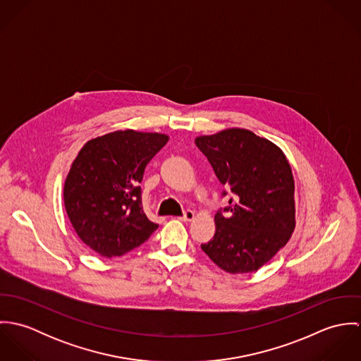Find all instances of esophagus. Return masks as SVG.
<instances>
[{
  "label": "esophagus",
  "mask_w": 361,
  "mask_h": 361,
  "mask_svg": "<svg viewBox=\"0 0 361 361\" xmlns=\"http://www.w3.org/2000/svg\"><path fill=\"white\" fill-rule=\"evenodd\" d=\"M179 219H180V221H185V222L193 221V219H195V212L190 211V209H188V211H185V214H183L182 216H179Z\"/></svg>",
  "instance_id": "34e87169"
}]
</instances>
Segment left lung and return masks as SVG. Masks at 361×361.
Masks as SVG:
<instances>
[{"label": "left lung", "mask_w": 361, "mask_h": 361, "mask_svg": "<svg viewBox=\"0 0 361 361\" xmlns=\"http://www.w3.org/2000/svg\"><path fill=\"white\" fill-rule=\"evenodd\" d=\"M195 143L235 196L229 214H215V235L202 249L225 272H255L295 231L292 166L275 143L242 128L197 136Z\"/></svg>", "instance_id": "obj_1"}]
</instances>
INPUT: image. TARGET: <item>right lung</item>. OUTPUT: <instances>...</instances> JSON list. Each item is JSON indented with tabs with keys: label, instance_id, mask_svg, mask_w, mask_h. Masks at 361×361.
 <instances>
[{
	"label": "right lung",
	"instance_id": "1",
	"mask_svg": "<svg viewBox=\"0 0 361 361\" xmlns=\"http://www.w3.org/2000/svg\"><path fill=\"white\" fill-rule=\"evenodd\" d=\"M168 135L116 130L89 140L73 159L63 204L79 239L102 257H119L158 228L143 211L145 168Z\"/></svg>",
	"mask_w": 361,
	"mask_h": 361
}]
</instances>
